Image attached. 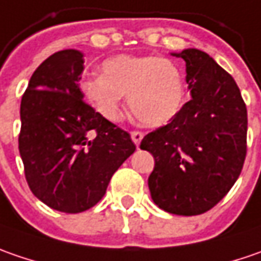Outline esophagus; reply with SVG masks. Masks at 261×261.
<instances>
[{
    "label": "esophagus",
    "instance_id": "34e87169",
    "mask_svg": "<svg viewBox=\"0 0 261 261\" xmlns=\"http://www.w3.org/2000/svg\"><path fill=\"white\" fill-rule=\"evenodd\" d=\"M131 140L134 142L136 146H139L140 142L143 140V133H140V131H133V133H131Z\"/></svg>",
    "mask_w": 261,
    "mask_h": 261
}]
</instances>
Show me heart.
<instances>
[{
	"label": "heart",
	"instance_id": "1",
	"mask_svg": "<svg viewBox=\"0 0 261 261\" xmlns=\"http://www.w3.org/2000/svg\"><path fill=\"white\" fill-rule=\"evenodd\" d=\"M82 92L108 121H118L122 97L137 121L161 127L178 115L184 105L186 86L175 63L153 55H115L102 64V74L82 82Z\"/></svg>",
	"mask_w": 261,
	"mask_h": 261
}]
</instances>
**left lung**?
<instances>
[{
	"instance_id": "obj_1",
	"label": "left lung",
	"mask_w": 261,
	"mask_h": 261,
	"mask_svg": "<svg viewBox=\"0 0 261 261\" xmlns=\"http://www.w3.org/2000/svg\"><path fill=\"white\" fill-rule=\"evenodd\" d=\"M171 55L186 61L191 99L169 124L144 136L140 149L154 158L147 181L154 204L194 216L218 204L241 174L247 108L235 80L206 52Z\"/></svg>"
}]
</instances>
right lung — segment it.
<instances>
[{"mask_svg": "<svg viewBox=\"0 0 261 261\" xmlns=\"http://www.w3.org/2000/svg\"><path fill=\"white\" fill-rule=\"evenodd\" d=\"M83 52H55L32 74L20 105L18 150L29 187L64 213L93 207L136 150L127 131L83 102Z\"/></svg>", "mask_w": 261, "mask_h": 261, "instance_id": "add662e5", "label": "right lung"}]
</instances>
